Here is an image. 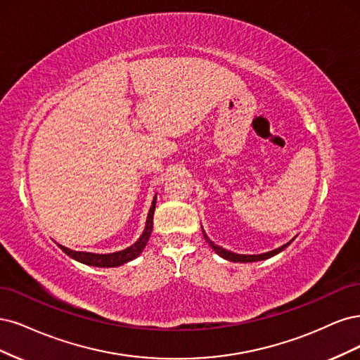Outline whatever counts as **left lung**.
<instances>
[{"label":"left lung","instance_id":"1","mask_svg":"<svg viewBox=\"0 0 360 360\" xmlns=\"http://www.w3.org/2000/svg\"><path fill=\"white\" fill-rule=\"evenodd\" d=\"M202 231H203V229H202ZM203 236H205V239L207 240V243H210V245L212 247V250L218 254V256H221L223 259H226V260H229V262H235V263H238V262H240V263H250V262H259V260H266V259H269V257H274L275 254H278V252H281L283 250H285L290 243L293 242V239L290 240V242H287L285 245H283V247H280V248H276V250H272V251H268V252H263V254H254V256H248V254H236V252H231V251H229V250H224V248H221V247H218V245H215V243L207 238L206 235H205V231H203Z\"/></svg>","mask_w":360,"mask_h":360}]
</instances>
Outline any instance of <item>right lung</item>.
I'll return each mask as SVG.
<instances>
[{"label": "right lung", "mask_w": 360, "mask_h": 360, "mask_svg": "<svg viewBox=\"0 0 360 360\" xmlns=\"http://www.w3.org/2000/svg\"><path fill=\"white\" fill-rule=\"evenodd\" d=\"M155 203H157V195L154 197L153 206H150V210H149L142 236L139 238L129 248H125L122 251H117V252H110V254H94V252H85V251H73V250L63 247V245H58V247H60L67 254V256H70L72 259L84 263V264L97 266V268H115V266H121L127 262L136 259L146 247V243L150 236V231H153V226H154L153 219H154Z\"/></svg>", "instance_id": "right-lung-1"}]
</instances>
